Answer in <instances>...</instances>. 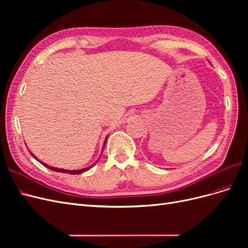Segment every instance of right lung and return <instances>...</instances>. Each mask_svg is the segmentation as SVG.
Masks as SVG:
<instances>
[{"mask_svg":"<svg viewBox=\"0 0 248 248\" xmlns=\"http://www.w3.org/2000/svg\"><path fill=\"white\" fill-rule=\"evenodd\" d=\"M107 140H108V138L106 139V141H107ZM104 144H106V142H104ZM32 154V153H31ZM33 155V154H32ZM34 156V155H33ZM34 158H36L37 159V157H35L34 156ZM38 160V159H37ZM38 161H40V160H38ZM44 167H46V168H48L49 170H55V171H59V172H67V174H71V175H76V174H80V172H84V171H86V170H88L89 169H91L94 164H92V166H90V167H88V168H86V169H81V170H63V169H57V168H54V167H49V166H47V164H46V163H43L42 161H40Z\"/></svg>","mask_w":248,"mask_h":248,"instance_id":"obj_1","label":"right lung"}]
</instances>
